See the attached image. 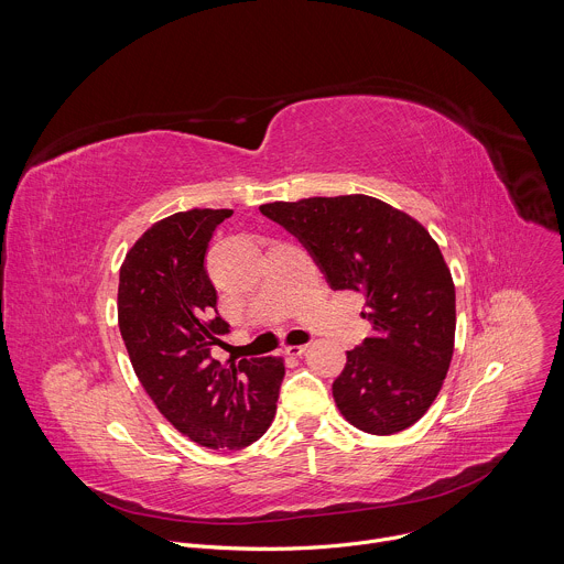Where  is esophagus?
I'll return each mask as SVG.
<instances>
[{
  "label": "esophagus",
  "mask_w": 564,
  "mask_h": 564,
  "mask_svg": "<svg viewBox=\"0 0 564 564\" xmlns=\"http://www.w3.org/2000/svg\"><path fill=\"white\" fill-rule=\"evenodd\" d=\"M305 350H307V344H301V346H285V348H283V352L290 355V357H301Z\"/></svg>",
  "instance_id": "esophagus-1"
}]
</instances>
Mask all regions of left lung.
Masks as SVG:
<instances>
[{
    "mask_svg": "<svg viewBox=\"0 0 564 564\" xmlns=\"http://www.w3.org/2000/svg\"><path fill=\"white\" fill-rule=\"evenodd\" d=\"M307 248L333 290L364 292L370 337L333 383L341 415L370 435L413 426L435 401L455 346V285L429 229L364 196L259 207Z\"/></svg>",
    "mask_w": 564,
    "mask_h": 564,
    "instance_id": "1",
    "label": "left lung"
}]
</instances>
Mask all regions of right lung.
Wrapping results in <instances>:
<instances>
[{"label": "right lung", "mask_w": 564, "mask_h": 564, "mask_svg": "<svg viewBox=\"0 0 564 564\" xmlns=\"http://www.w3.org/2000/svg\"><path fill=\"white\" fill-rule=\"evenodd\" d=\"M231 209H189L153 223L127 252L118 326L135 377L163 417L207 448H243L272 424L285 364L212 359L229 330L205 270L214 229Z\"/></svg>", "instance_id": "right-lung-1"}]
</instances>
